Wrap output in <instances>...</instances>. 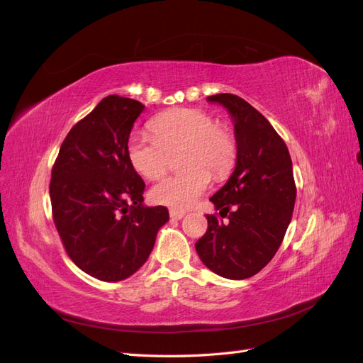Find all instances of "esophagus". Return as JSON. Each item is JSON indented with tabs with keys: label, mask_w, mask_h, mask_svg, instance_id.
<instances>
[{
	"label": "esophagus",
	"mask_w": 363,
	"mask_h": 363,
	"mask_svg": "<svg viewBox=\"0 0 363 363\" xmlns=\"http://www.w3.org/2000/svg\"><path fill=\"white\" fill-rule=\"evenodd\" d=\"M186 215V211L183 208H169V216L172 219H182Z\"/></svg>",
	"instance_id": "34e87169"
}]
</instances>
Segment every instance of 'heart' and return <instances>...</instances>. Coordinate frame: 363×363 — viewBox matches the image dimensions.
Returning a JSON list of instances; mask_svg holds the SVG:
<instances>
[{
    "mask_svg": "<svg viewBox=\"0 0 363 363\" xmlns=\"http://www.w3.org/2000/svg\"><path fill=\"white\" fill-rule=\"evenodd\" d=\"M151 135L131 136L127 152L131 167L142 177L155 180L168 171L172 152L183 148L180 162L189 167L162 179L150 191L151 200L184 208L192 206L216 177H225L233 169L238 144L233 131L201 108L175 107L150 121Z\"/></svg>",
    "mask_w": 363,
    "mask_h": 363,
    "instance_id": "b5f03b06",
    "label": "heart"
}]
</instances>
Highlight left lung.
Instances as JSON below:
<instances>
[{"mask_svg": "<svg viewBox=\"0 0 363 363\" xmlns=\"http://www.w3.org/2000/svg\"><path fill=\"white\" fill-rule=\"evenodd\" d=\"M232 115L238 144L236 168L211 201L223 218L207 215V232L195 248L204 265L230 280L265 268L292 219L296 188L292 160L269 121L233 94L207 96Z\"/></svg>", "mask_w": 363, "mask_h": 363, "instance_id": "1", "label": "left lung"}]
</instances>
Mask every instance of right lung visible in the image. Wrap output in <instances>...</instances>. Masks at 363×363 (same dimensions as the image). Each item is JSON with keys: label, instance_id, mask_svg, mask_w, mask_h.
I'll return each instance as SVG.
<instances>
[{"label": "right lung", "instance_id": "right-lung-1", "mask_svg": "<svg viewBox=\"0 0 363 363\" xmlns=\"http://www.w3.org/2000/svg\"><path fill=\"white\" fill-rule=\"evenodd\" d=\"M145 106L108 95L65 138L51 171L52 219L71 260L89 276L119 281L147 262L168 208L144 204L131 167L130 131Z\"/></svg>", "mask_w": 363, "mask_h": 363}]
</instances>
